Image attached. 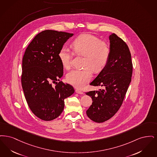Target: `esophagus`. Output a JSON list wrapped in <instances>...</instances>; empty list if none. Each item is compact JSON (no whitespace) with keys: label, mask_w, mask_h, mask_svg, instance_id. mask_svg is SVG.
Returning <instances> with one entry per match:
<instances>
[{"label":"esophagus","mask_w":157,"mask_h":157,"mask_svg":"<svg viewBox=\"0 0 157 157\" xmlns=\"http://www.w3.org/2000/svg\"><path fill=\"white\" fill-rule=\"evenodd\" d=\"M75 93H77L78 94H83V92L81 91V90H78V89H76L75 90Z\"/></svg>","instance_id":"obj_1"}]
</instances>
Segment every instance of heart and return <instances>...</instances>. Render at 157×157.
<instances>
[{"mask_svg":"<svg viewBox=\"0 0 157 157\" xmlns=\"http://www.w3.org/2000/svg\"><path fill=\"white\" fill-rule=\"evenodd\" d=\"M71 48L75 55L84 57L82 66L84 68L70 71L66 75V80L72 86L82 89L92 78L91 70L98 73L105 67L109 60L110 48L105 41L89 34L76 37L71 43ZM58 56L64 68L71 67L73 55L70 48H61Z\"/></svg>","mask_w":157,"mask_h":157,"instance_id":"1","label":"heart"}]
</instances>
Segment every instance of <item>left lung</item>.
<instances>
[{
    "mask_svg": "<svg viewBox=\"0 0 157 157\" xmlns=\"http://www.w3.org/2000/svg\"><path fill=\"white\" fill-rule=\"evenodd\" d=\"M109 60L96 78L90 84L101 86L99 91H90L93 102L86 114L96 123H103L110 119L120 109L132 74V63L129 48L126 43L115 33L110 35Z\"/></svg>",
    "mask_w": 157,
    "mask_h": 157,
    "instance_id": "obj_1",
    "label": "left lung"
}]
</instances>
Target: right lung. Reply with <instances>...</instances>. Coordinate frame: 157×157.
<instances>
[{
	"mask_svg": "<svg viewBox=\"0 0 157 157\" xmlns=\"http://www.w3.org/2000/svg\"><path fill=\"white\" fill-rule=\"evenodd\" d=\"M73 35L46 30L37 34L26 49L22 60L21 86L27 104L34 115L51 121L61 114L64 99L72 95V86L57 82L63 75L58 54ZM52 83H56L53 87Z\"/></svg>",
	"mask_w": 157,
	"mask_h": 157,
	"instance_id": "1",
	"label": "right lung"
}]
</instances>
